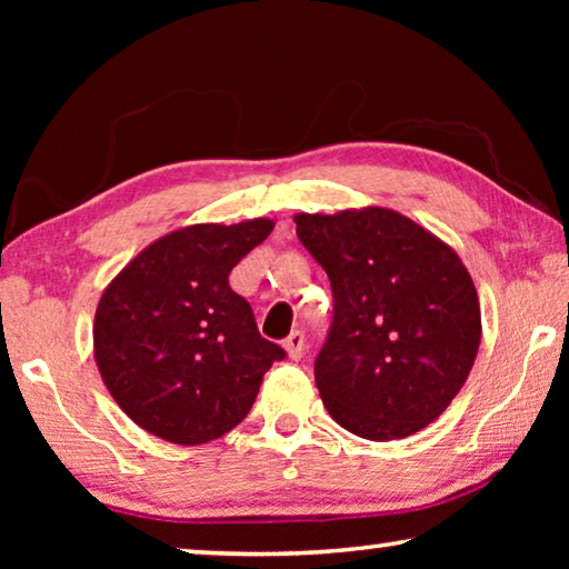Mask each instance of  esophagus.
<instances>
[{"instance_id":"34e87169","label":"esophagus","mask_w":569,"mask_h":569,"mask_svg":"<svg viewBox=\"0 0 569 569\" xmlns=\"http://www.w3.org/2000/svg\"><path fill=\"white\" fill-rule=\"evenodd\" d=\"M283 349L288 353V359L293 361H301L303 359V351H306V336L301 331H293L288 339L283 341Z\"/></svg>"}]
</instances>
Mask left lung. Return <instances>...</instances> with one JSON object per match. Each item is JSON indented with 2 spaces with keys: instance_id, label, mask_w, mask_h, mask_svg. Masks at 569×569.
Segmentation results:
<instances>
[{
  "instance_id": "obj_1",
  "label": "left lung",
  "mask_w": 569,
  "mask_h": 569,
  "mask_svg": "<svg viewBox=\"0 0 569 569\" xmlns=\"http://www.w3.org/2000/svg\"><path fill=\"white\" fill-rule=\"evenodd\" d=\"M293 220L333 291V323L313 366L323 407L356 437L417 435L445 413L477 359L481 311L467 266L391 208Z\"/></svg>"
}]
</instances>
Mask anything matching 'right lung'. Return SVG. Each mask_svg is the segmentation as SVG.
<instances>
[{"label":"right lung","instance_id":"1","mask_svg":"<svg viewBox=\"0 0 569 569\" xmlns=\"http://www.w3.org/2000/svg\"><path fill=\"white\" fill-rule=\"evenodd\" d=\"M273 226L253 218L178 228L142 248L102 291L94 363L148 435L180 447L228 435L253 407L263 373L286 356L258 333L248 301L228 283Z\"/></svg>","mask_w":569,"mask_h":569}]
</instances>
